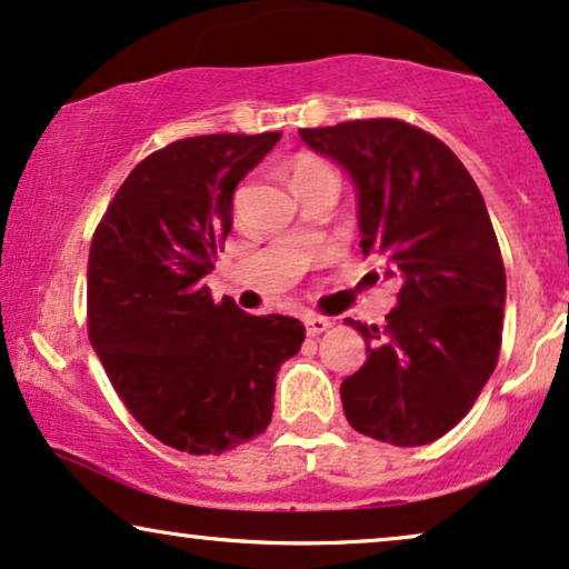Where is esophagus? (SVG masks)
Listing matches in <instances>:
<instances>
[{
  "label": "esophagus",
  "mask_w": 569,
  "mask_h": 569,
  "mask_svg": "<svg viewBox=\"0 0 569 569\" xmlns=\"http://www.w3.org/2000/svg\"><path fill=\"white\" fill-rule=\"evenodd\" d=\"M331 327L329 319H323V316H306V331L308 337H319L323 335Z\"/></svg>",
  "instance_id": "obj_1"
}]
</instances>
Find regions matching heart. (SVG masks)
<instances>
[{"label": "heart", "instance_id": "heart-1", "mask_svg": "<svg viewBox=\"0 0 569 569\" xmlns=\"http://www.w3.org/2000/svg\"><path fill=\"white\" fill-rule=\"evenodd\" d=\"M290 172H292V186H295V182L308 180V177H313V174L331 172V167L327 164V161H321L319 157H308V153H302V157L292 161Z\"/></svg>", "mask_w": 569, "mask_h": 569}]
</instances>
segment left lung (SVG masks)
Here are the masks:
<instances>
[{"label": "left lung", "instance_id": "obj_1", "mask_svg": "<svg viewBox=\"0 0 569 569\" xmlns=\"http://www.w3.org/2000/svg\"><path fill=\"white\" fill-rule=\"evenodd\" d=\"M300 138L350 174L360 250L402 284L381 329L345 319L368 356L339 387L345 416L395 447L437 441L473 408L501 348L507 279L481 190L449 146L402 120Z\"/></svg>", "mask_w": 569, "mask_h": 569}]
</instances>
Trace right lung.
Returning a JSON list of instances; mask_svg holds the SVG:
<instances>
[{
    "mask_svg": "<svg viewBox=\"0 0 569 569\" xmlns=\"http://www.w3.org/2000/svg\"><path fill=\"white\" fill-rule=\"evenodd\" d=\"M282 132L196 136L128 174L88 253V337L124 408L161 445L221 455L271 423L277 371L306 327L213 302L238 182Z\"/></svg>",
    "mask_w": 569,
    "mask_h": 569,
    "instance_id": "1",
    "label": "right lung"
}]
</instances>
